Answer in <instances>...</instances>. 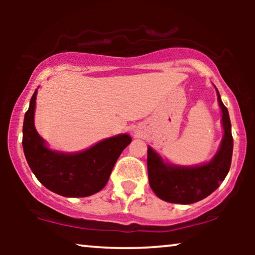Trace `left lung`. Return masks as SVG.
Returning <instances> with one entry per match:
<instances>
[{
	"instance_id": "1",
	"label": "left lung",
	"mask_w": 255,
	"mask_h": 255,
	"mask_svg": "<svg viewBox=\"0 0 255 255\" xmlns=\"http://www.w3.org/2000/svg\"><path fill=\"white\" fill-rule=\"evenodd\" d=\"M217 96L223 114L222 124L224 135L221 147L210 162L193 167L170 165L163 161L158 153L148 147L147 170L149 186L161 200L179 204L195 203L214 193L228 175L233 151L231 122L228 108L223 104L218 90Z\"/></svg>"
}]
</instances>
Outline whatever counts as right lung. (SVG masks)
<instances>
[{
  "label": "right lung",
  "mask_w": 255,
  "mask_h": 255,
  "mask_svg": "<svg viewBox=\"0 0 255 255\" xmlns=\"http://www.w3.org/2000/svg\"><path fill=\"white\" fill-rule=\"evenodd\" d=\"M37 89L23 123V149L38 181L65 197H87L103 189L123 149L131 142L128 134L104 139L79 153L52 151L34 128Z\"/></svg>",
  "instance_id": "1"
}]
</instances>
